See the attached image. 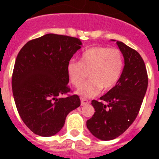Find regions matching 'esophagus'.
Wrapping results in <instances>:
<instances>
[{
  "label": "esophagus",
  "instance_id": "obj_1",
  "mask_svg": "<svg viewBox=\"0 0 159 159\" xmlns=\"http://www.w3.org/2000/svg\"><path fill=\"white\" fill-rule=\"evenodd\" d=\"M88 104H89V102H88L87 99H85V98H82V97H81V105H82V106H87V105H88Z\"/></svg>",
  "mask_w": 159,
  "mask_h": 159
}]
</instances>
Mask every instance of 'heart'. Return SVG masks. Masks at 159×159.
I'll return each instance as SVG.
<instances>
[{
    "label": "heart",
    "mask_w": 159,
    "mask_h": 159,
    "mask_svg": "<svg viewBox=\"0 0 159 159\" xmlns=\"http://www.w3.org/2000/svg\"><path fill=\"white\" fill-rule=\"evenodd\" d=\"M123 55L118 48L92 47L80 56V61L72 59L67 64V74L70 82L80 87L77 94L84 97L97 96L103 90L108 91L116 86L122 73Z\"/></svg>",
    "instance_id": "1"
}]
</instances>
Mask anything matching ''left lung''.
I'll return each instance as SVG.
<instances>
[{
    "instance_id": "obj_1",
    "label": "left lung",
    "mask_w": 159,
    "mask_h": 159,
    "mask_svg": "<svg viewBox=\"0 0 159 159\" xmlns=\"http://www.w3.org/2000/svg\"><path fill=\"white\" fill-rule=\"evenodd\" d=\"M116 43L125 59L121 76L116 86L100 97L101 102L92 101L95 113L87 121L92 135L105 141L117 138L131 125L148 87V75L140 54L123 42Z\"/></svg>"
}]
</instances>
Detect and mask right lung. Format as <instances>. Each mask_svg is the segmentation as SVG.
I'll return each mask as SVG.
<instances>
[{
    "label": "right lung",
    "mask_w": 159,
    "mask_h": 159,
    "mask_svg": "<svg viewBox=\"0 0 159 159\" xmlns=\"http://www.w3.org/2000/svg\"><path fill=\"white\" fill-rule=\"evenodd\" d=\"M82 45L79 39L47 34L29 41L17 55L12 91L19 115L32 132L43 137L58 133L81 101L70 92L67 64Z\"/></svg>",
    "instance_id": "1"
}]
</instances>
